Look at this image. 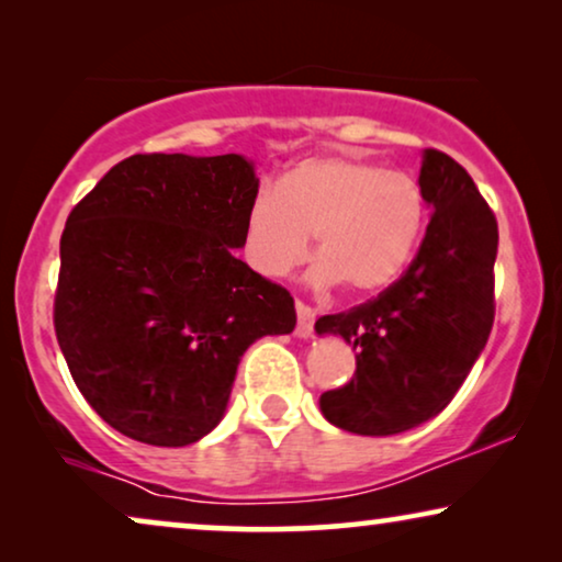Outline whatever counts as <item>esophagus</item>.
Segmentation results:
<instances>
[{
    "label": "esophagus",
    "instance_id": "1",
    "mask_svg": "<svg viewBox=\"0 0 562 562\" xmlns=\"http://www.w3.org/2000/svg\"><path fill=\"white\" fill-rule=\"evenodd\" d=\"M296 335L299 337H312L314 333V310L304 302H296Z\"/></svg>",
    "mask_w": 562,
    "mask_h": 562
}]
</instances>
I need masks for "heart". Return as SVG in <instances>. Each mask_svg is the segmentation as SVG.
Listing matches in <instances>:
<instances>
[{"label": "heart", "instance_id": "1", "mask_svg": "<svg viewBox=\"0 0 562 562\" xmlns=\"http://www.w3.org/2000/svg\"><path fill=\"white\" fill-rule=\"evenodd\" d=\"M427 227V199L412 176L348 153L302 158L250 199L243 256L252 271L281 279L310 256L317 235L319 289L345 283L356 296L389 289L409 266Z\"/></svg>", "mask_w": 562, "mask_h": 562}]
</instances>
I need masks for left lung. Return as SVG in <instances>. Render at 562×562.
Listing matches in <instances>:
<instances>
[{
	"label": "left lung",
	"instance_id": "obj_1",
	"mask_svg": "<svg viewBox=\"0 0 562 562\" xmlns=\"http://www.w3.org/2000/svg\"><path fill=\"white\" fill-rule=\"evenodd\" d=\"M419 187L432 214L402 279L314 325L356 350L352 379L319 396L327 422L356 435H398L440 414L494 327V212L448 153H422Z\"/></svg>",
	"mask_w": 562,
	"mask_h": 562
}]
</instances>
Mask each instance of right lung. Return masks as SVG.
<instances>
[{"label": "right lung", "instance_id": "1", "mask_svg": "<svg viewBox=\"0 0 562 562\" xmlns=\"http://www.w3.org/2000/svg\"><path fill=\"white\" fill-rule=\"evenodd\" d=\"M256 191L237 153H150L112 166L68 214L53 325L76 386L117 432L202 440L243 352L294 329L289 291L233 252Z\"/></svg>", "mask_w": 562, "mask_h": 562}]
</instances>
